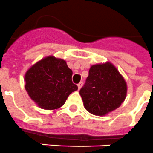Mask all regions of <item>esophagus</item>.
<instances>
[{"label":"esophagus","instance_id":"esophagus-1","mask_svg":"<svg viewBox=\"0 0 153 153\" xmlns=\"http://www.w3.org/2000/svg\"><path fill=\"white\" fill-rule=\"evenodd\" d=\"M77 86H78V89H80V88H82V86H83V82H79V84H77Z\"/></svg>","mask_w":153,"mask_h":153}]
</instances>
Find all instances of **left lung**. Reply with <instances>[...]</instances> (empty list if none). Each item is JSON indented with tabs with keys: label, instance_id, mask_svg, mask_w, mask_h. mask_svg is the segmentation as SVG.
<instances>
[{
	"label": "left lung",
	"instance_id": "left-lung-1",
	"mask_svg": "<svg viewBox=\"0 0 153 153\" xmlns=\"http://www.w3.org/2000/svg\"><path fill=\"white\" fill-rule=\"evenodd\" d=\"M127 91V83L123 76L107 62L91 66L79 94L86 110L95 116H105L120 106Z\"/></svg>",
	"mask_w": 153,
	"mask_h": 153
}]
</instances>
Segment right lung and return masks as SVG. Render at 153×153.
<instances>
[{
  "mask_svg": "<svg viewBox=\"0 0 153 153\" xmlns=\"http://www.w3.org/2000/svg\"><path fill=\"white\" fill-rule=\"evenodd\" d=\"M72 75L65 60L50 55L26 71L25 88L40 108L54 110L62 106L69 94L78 89L72 81Z\"/></svg>",
  "mask_w": 153,
  "mask_h": 153,
  "instance_id": "add662e5",
  "label": "right lung"
}]
</instances>
